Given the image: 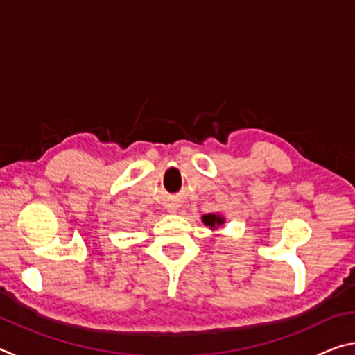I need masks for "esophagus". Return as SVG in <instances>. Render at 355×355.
Segmentation results:
<instances>
[{
	"label": "esophagus",
	"mask_w": 355,
	"mask_h": 355,
	"mask_svg": "<svg viewBox=\"0 0 355 355\" xmlns=\"http://www.w3.org/2000/svg\"><path fill=\"white\" fill-rule=\"evenodd\" d=\"M167 209H169L171 213H177L178 205H175V203H171V205H167Z\"/></svg>",
	"instance_id": "34e87169"
}]
</instances>
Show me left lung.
Segmentation results:
<instances>
[{
	"label": "left lung",
	"mask_w": 355,
	"mask_h": 355,
	"mask_svg": "<svg viewBox=\"0 0 355 355\" xmlns=\"http://www.w3.org/2000/svg\"><path fill=\"white\" fill-rule=\"evenodd\" d=\"M202 222L209 230H218L220 225L225 224V218L219 213H208L202 216Z\"/></svg>",
	"instance_id": "8db88e82"
}]
</instances>
